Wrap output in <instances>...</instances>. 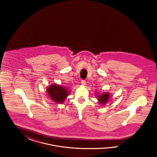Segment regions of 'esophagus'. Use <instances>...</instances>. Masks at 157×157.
Masks as SVG:
<instances>
[{"label": "esophagus", "instance_id": "1", "mask_svg": "<svg viewBox=\"0 0 157 157\" xmlns=\"http://www.w3.org/2000/svg\"><path fill=\"white\" fill-rule=\"evenodd\" d=\"M81 83H82L83 85H85L86 83V81H85V80H82V81H81Z\"/></svg>", "mask_w": 157, "mask_h": 157}]
</instances>
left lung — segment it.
Segmentation results:
<instances>
[{
  "instance_id": "obj_1",
  "label": "left lung",
  "mask_w": 157,
  "mask_h": 157,
  "mask_svg": "<svg viewBox=\"0 0 157 157\" xmlns=\"http://www.w3.org/2000/svg\"><path fill=\"white\" fill-rule=\"evenodd\" d=\"M97 100L98 101V103L100 104H106L110 98V94L109 93H104L100 95H97Z\"/></svg>"
}]
</instances>
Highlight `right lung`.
<instances>
[{"label": "right lung", "mask_w": 157, "mask_h": 157, "mask_svg": "<svg viewBox=\"0 0 157 157\" xmlns=\"http://www.w3.org/2000/svg\"><path fill=\"white\" fill-rule=\"evenodd\" d=\"M48 95L53 101L58 104H62L70 94V91L67 87L57 85H52L47 89Z\"/></svg>", "instance_id": "add662e5"}]
</instances>
